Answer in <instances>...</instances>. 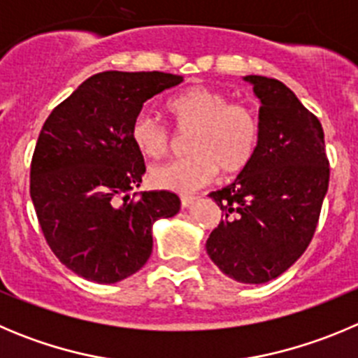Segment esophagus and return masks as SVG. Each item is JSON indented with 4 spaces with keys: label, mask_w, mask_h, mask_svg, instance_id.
Masks as SVG:
<instances>
[{
    "label": "esophagus",
    "mask_w": 358,
    "mask_h": 358,
    "mask_svg": "<svg viewBox=\"0 0 358 358\" xmlns=\"http://www.w3.org/2000/svg\"><path fill=\"white\" fill-rule=\"evenodd\" d=\"M195 201H196V196H193V195H182V196H181V206H182V208H189V206H192Z\"/></svg>",
    "instance_id": "obj_1"
}]
</instances>
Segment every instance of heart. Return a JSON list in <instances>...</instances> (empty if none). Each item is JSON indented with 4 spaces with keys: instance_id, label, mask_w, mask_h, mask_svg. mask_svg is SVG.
<instances>
[{
    "instance_id": "heart-1",
    "label": "heart",
    "mask_w": 358,
    "mask_h": 358,
    "mask_svg": "<svg viewBox=\"0 0 358 358\" xmlns=\"http://www.w3.org/2000/svg\"><path fill=\"white\" fill-rule=\"evenodd\" d=\"M166 110L181 131H192L189 156L150 169V182L162 189L192 193L208 185L216 170L227 176L243 172L257 152L261 120L254 108L232 103L222 90L192 87L169 99ZM131 140L140 154L159 157L170 143L169 131L149 115H138Z\"/></svg>"
}]
</instances>
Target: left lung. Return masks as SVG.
Instances as JSON below:
<instances>
[{
  "label": "left lung",
  "instance_id": "1",
  "mask_svg": "<svg viewBox=\"0 0 358 358\" xmlns=\"http://www.w3.org/2000/svg\"><path fill=\"white\" fill-rule=\"evenodd\" d=\"M257 97L261 140L250 165L209 196L224 213L206 250L222 273L264 284L309 247L329 189L320 120L284 83L245 76Z\"/></svg>",
  "mask_w": 358,
  "mask_h": 358
}]
</instances>
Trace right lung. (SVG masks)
Returning a JSON list of instances; mask_svg holds the SVG:
<instances>
[{
    "instance_id": "add662e5",
    "label": "right lung",
    "mask_w": 358,
    "mask_h": 358,
    "mask_svg": "<svg viewBox=\"0 0 358 358\" xmlns=\"http://www.w3.org/2000/svg\"><path fill=\"white\" fill-rule=\"evenodd\" d=\"M182 76L166 72L94 74L58 104L42 126L31 159L29 195L45 241L69 270L115 284L152 252V225L181 209L176 193L143 192V156L131 126L143 103Z\"/></svg>"
}]
</instances>
